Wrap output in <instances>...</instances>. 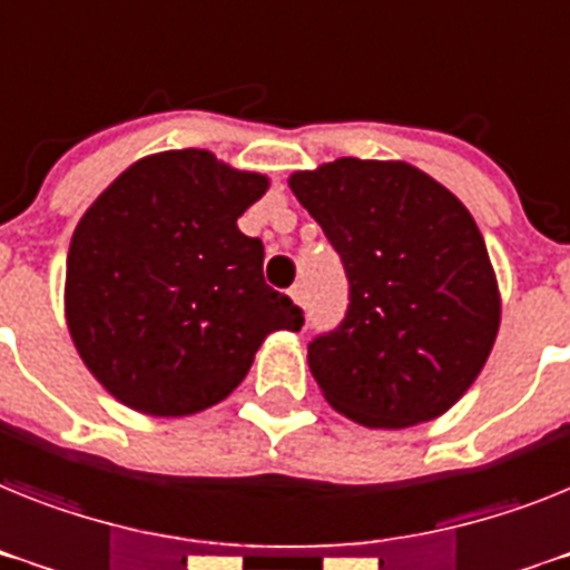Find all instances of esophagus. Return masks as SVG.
<instances>
[{"mask_svg": "<svg viewBox=\"0 0 570 570\" xmlns=\"http://www.w3.org/2000/svg\"><path fill=\"white\" fill-rule=\"evenodd\" d=\"M289 298H293L295 307H304V304H307V293H304V286H293V289H289Z\"/></svg>", "mask_w": 570, "mask_h": 570, "instance_id": "obj_1", "label": "esophagus"}]
</instances>
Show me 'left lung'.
Instances as JSON below:
<instances>
[{"mask_svg":"<svg viewBox=\"0 0 570 570\" xmlns=\"http://www.w3.org/2000/svg\"><path fill=\"white\" fill-rule=\"evenodd\" d=\"M289 188L351 281L347 315L309 342L324 400L367 429L446 414L487 365L501 295L466 205L409 161L336 159Z\"/></svg>","mask_w":570,"mask_h":570,"instance_id":"8db88e82","label":"left lung"}]
</instances>
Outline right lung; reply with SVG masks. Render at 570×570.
<instances>
[{"label": "right lung", "instance_id": "1", "mask_svg": "<svg viewBox=\"0 0 570 570\" xmlns=\"http://www.w3.org/2000/svg\"><path fill=\"white\" fill-rule=\"evenodd\" d=\"M269 179L208 150L153 153L80 217L66 324L89 374L127 409L185 417L223 403L301 309L263 281V243L237 228Z\"/></svg>", "mask_w": 570, "mask_h": 570}]
</instances>
